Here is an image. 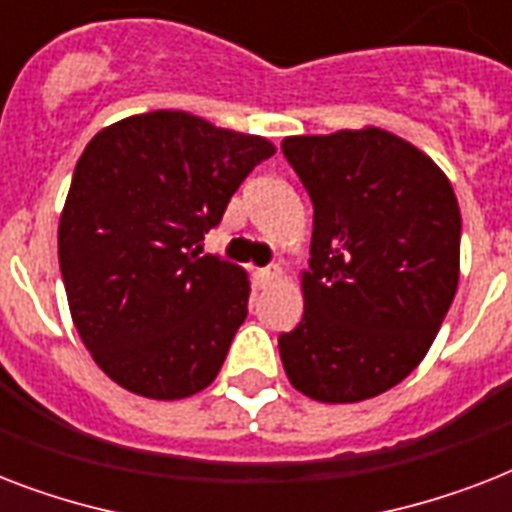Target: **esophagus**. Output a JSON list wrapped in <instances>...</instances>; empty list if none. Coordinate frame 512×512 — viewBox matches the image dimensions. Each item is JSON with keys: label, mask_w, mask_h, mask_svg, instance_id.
Instances as JSON below:
<instances>
[{"label": "esophagus", "mask_w": 512, "mask_h": 512, "mask_svg": "<svg viewBox=\"0 0 512 512\" xmlns=\"http://www.w3.org/2000/svg\"><path fill=\"white\" fill-rule=\"evenodd\" d=\"M255 279H257V284H260V287H271L273 281H279L281 279V265H268V268H260V271L255 273Z\"/></svg>", "instance_id": "34e87169"}]
</instances>
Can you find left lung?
Wrapping results in <instances>:
<instances>
[{
    "label": "left lung",
    "instance_id": "1",
    "mask_svg": "<svg viewBox=\"0 0 512 512\" xmlns=\"http://www.w3.org/2000/svg\"><path fill=\"white\" fill-rule=\"evenodd\" d=\"M313 201L305 313L279 335L289 382L324 404L380 396L420 364L460 281V204L412 143L377 127L284 138Z\"/></svg>",
    "mask_w": 512,
    "mask_h": 512
}]
</instances>
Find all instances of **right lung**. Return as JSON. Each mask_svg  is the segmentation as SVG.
<instances>
[{"label":"right lung","mask_w":512,"mask_h":512,"mask_svg":"<svg viewBox=\"0 0 512 512\" xmlns=\"http://www.w3.org/2000/svg\"><path fill=\"white\" fill-rule=\"evenodd\" d=\"M276 154L257 135L185 111H151L87 143L58 228L74 327L95 364L156 401L215 380L247 319L239 265L201 241L244 177Z\"/></svg>","instance_id":"obj_1"}]
</instances>
